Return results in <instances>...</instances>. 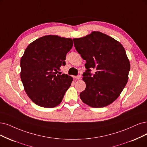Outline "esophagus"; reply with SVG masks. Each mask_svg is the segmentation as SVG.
I'll use <instances>...</instances> for the list:
<instances>
[{"label": "esophagus", "mask_w": 147, "mask_h": 147, "mask_svg": "<svg viewBox=\"0 0 147 147\" xmlns=\"http://www.w3.org/2000/svg\"><path fill=\"white\" fill-rule=\"evenodd\" d=\"M80 77H81V76H80V75L76 76H73V78H74V79H79L80 78Z\"/></svg>", "instance_id": "1"}]
</instances>
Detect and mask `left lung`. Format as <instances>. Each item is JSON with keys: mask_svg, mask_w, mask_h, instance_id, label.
<instances>
[{"mask_svg": "<svg viewBox=\"0 0 147 147\" xmlns=\"http://www.w3.org/2000/svg\"><path fill=\"white\" fill-rule=\"evenodd\" d=\"M73 40L76 50L86 61L82 75L86 88L80 93L81 100L93 108L111 104L128 82L130 63L124 48L99 31ZM92 68L96 69L93 75L90 73Z\"/></svg>", "mask_w": 147, "mask_h": 147, "instance_id": "left-lung-1", "label": "left lung"}]
</instances>
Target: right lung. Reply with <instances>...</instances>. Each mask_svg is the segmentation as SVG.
I'll return each mask as SVG.
<instances>
[{
    "label": "right lung",
    "mask_w": 147,
    "mask_h": 147,
    "mask_svg": "<svg viewBox=\"0 0 147 147\" xmlns=\"http://www.w3.org/2000/svg\"><path fill=\"white\" fill-rule=\"evenodd\" d=\"M73 45L70 38L48 35L26 48L20 60V78L26 93L36 105L53 108L61 104L73 78L57 73L65 65Z\"/></svg>",
    "instance_id": "1"
}]
</instances>
